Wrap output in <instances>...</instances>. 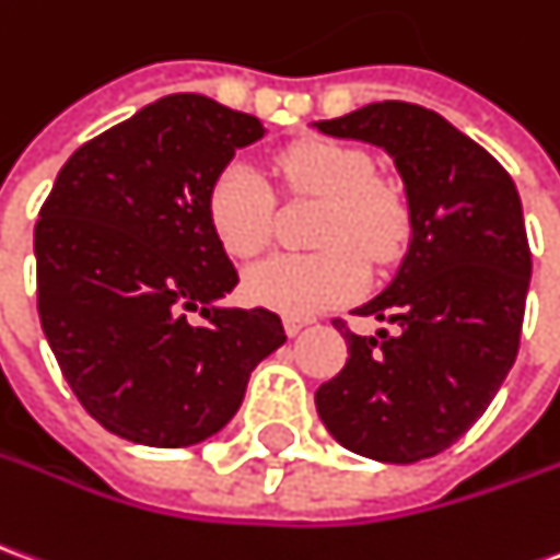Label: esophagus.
Wrapping results in <instances>:
<instances>
[{"mask_svg": "<svg viewBox=\"0 0 560 560\" xmlns=\"http://www.w3.org/2000/svg\"><path fill=\"white\" fill-rule=\"evenodd\" d=\"M312 324H315V320L312 318H284V334L288 336H300L303 334V330H306V327H312Z\"/></svg>", "mask_w": 560, "mask_h": 560, "instance_id": "obj_1", "label": "esophagus"}]
</instances>
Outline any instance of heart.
Instances as JSON below:
<instances>
[{"label": "heart", "instance_id": "heart-1", "mask_svg": "<svg viewBox=\"0 0 560 560\" xmlns=\"http://www.w3.org/2000/svg\"><path fill=\"white\" fill-rule=\"evenodd\" d=\"M281 182L293 194L324 199L308 257L276 254L245 272L248 303L281 315H315L339 306L363 288V267L397 260L409 242V209L397 187L375 178L373 160L351 144L296 142L276 160ZM206 221L230 257H254L269 240L272 194L245 160H230L206 194Z\"/></svg>", "mask_w": 560, "mask_h": 560}]
</instances>
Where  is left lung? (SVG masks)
Returning a JSON list of instances; mask_svg holds the SVG:
<instances>
[{"label":"left lung","instance_id":"obj_1","mask_svg":"<svg viewBox=\"0 0 560 560\" xmlns=\"http://www.w3.org/2000/svg\"><path fill=\"white\" fill-rule=\"evenodd\" d=\"M312 127L382 148L409 209L394 279L354 308L397 334L339 324L348 361L315 406L348 452L416 464L472 428L515 363L530 284L522 199L498 160L421 105L373 103Z\"/></svg>","mask_w":560,"mask_h":560}]
</instances>
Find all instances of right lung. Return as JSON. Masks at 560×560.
Segmentation results:
<instances>
[{"instance_id":"right-lung-1","label":"right lung","mask_w":560,"mask_h":560,"mask_svg":"<svg viewBox=\"0 0 560 560\" xmlns=\"http://www.w3.org/2000/svg\"><path fill=\"white\" fill-rule=\"evenodd\" d=\"M264 132L209 96H163L81 144L38 212L42 330L81 406L130 443L214 436L288 339L269 308L221 306L240 272L206 221L218 170Z\"/></svg>"}]
</instances>
